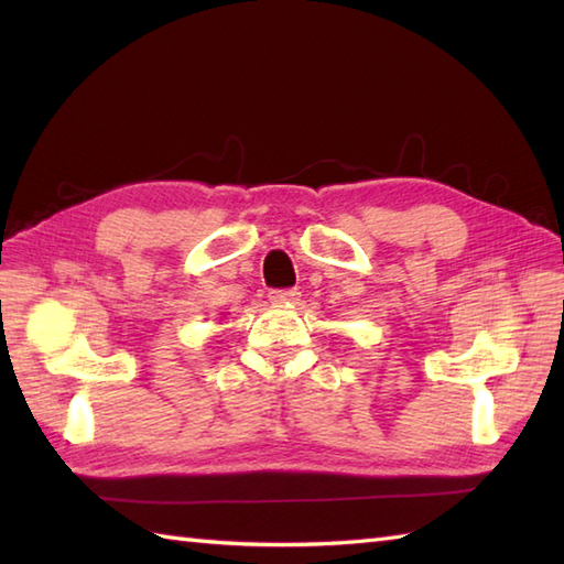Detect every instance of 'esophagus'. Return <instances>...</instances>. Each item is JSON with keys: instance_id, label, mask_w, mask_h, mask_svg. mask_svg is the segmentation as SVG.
I'll list each match as a JSON object with an SVG mask.
<instances>
[{"instance_id": "1", "label": "esophagus", "mask_w": 564, "mask_h": 564, "mask_svg": "<svg viewBox=\"0 0 564 564\" xmlns=\"http://www.w3.org/2000/svg\"><path fill=\"white\" fill-rule=\"evenodd\" d=\"M269 297L273 303H295L301 297V291L297 289H273L269 293Z\"/></svg>"}]
</instances>
